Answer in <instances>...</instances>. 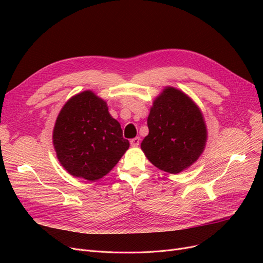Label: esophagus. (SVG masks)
Here are the masks:
<instances>
[{
	"mask_svg": "<svg viewBox=\"0 0 263 263\" xmlns=\"http://www.w3.org/2000/svg\"><path fill=\"white\" fill-rule=\"evenodd\" d=\"M140 142H141V139L138 137V138H134V139H132L131 141H130V143H131V145L133 146V147H135V146H139L140 145Z\"/></svg>",
	"mask_w": 263,
	"mask_h": 263,
	"instance_id": "obj_1",
	"label": "esophagus"
}]
</instances>
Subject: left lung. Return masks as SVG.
Returning <instances> with one entry per match:
<instances>
[{
	"mask_svg": "<svg viewBox=\"0 0 263 263\" xmlns=\"http://www.w3.org/2000/svg\"><path fill=\"white\" fill-rule=\"evenodd\" d=\"M148 134L141 149L168 174H179L202 155L208 130L199 106L180 89L167 86L154 99L147 117Z\"/></svg>",
	"mask_w": 263,
	"mask_h": 263,
	"instance_id": "8db88e82",
	"label": "left lung"
}]
</instances>
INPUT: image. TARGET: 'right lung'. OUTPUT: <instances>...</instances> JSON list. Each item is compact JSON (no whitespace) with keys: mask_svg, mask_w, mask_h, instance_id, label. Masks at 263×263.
Returning a JSON list of instances; mask_svg holds the SVG:
<instances>
[{"mask_svg":"<svg viewBox=\"0 0 263 263\" xmlns=\"http://www.w3.org/2000/svg\"><path fill=\"white\" fill-rule=\"evenodd\" d=\"M52 142L65 171L88 181L106 176L130 146L106 101L91 90L79 92L64 104L54 123Z\"/></svg>","mask_w":263,"mask_h":263,"instance_id":"1","label":"right lung"}]
</instances>
